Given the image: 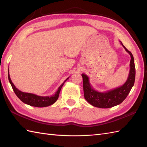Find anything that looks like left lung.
<instances>
[{"label": "left lung", "instance_id": "1", "mask_svg": "<svg viewBox=\"0 0 147 147\" xmlns=\"http://www.w3.org/2000/svg\"><path fill=\"white\" fill-rule=\"evenodd\" d=\"M121 44L130 55V69L126 82L123 85L117 88L101 92L96 91L90 83L89 78L85 74H82L83 83L84 97L92 105L98 108H111L120 104L124 101L134 85L135 80V66L134 57L121 42Z\"/></svg>", "mask_w": 147, "mask_h": 147}]
</instances>
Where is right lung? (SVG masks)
<instances>
[{
  "instance_id": "obj_1",
  "label": "right lung",
  "mask_w": 147,
  "mask_h": 147,
  "mask_svg": "<svg viewBox=\"0 0 147 147\" xmlns=\"http://www.w3.org/2000/svg\"><path fill=\"white\" fill-rule=\"evenodd\" d=\"M69 78V77L67 78L65 80L63 83H62V85L59 87L54 95H53L52 96H42L36 95L35 94H33V93L21 92L20 90H18L16 87L14 86L13 83H12V82L11 81L10 75H9V73L8 71L9 82L11 83L12 88L13 89L15 94L18 97L20 98L23 103H24V104H28L31 106H33V107H45L54 104L59 98V93H60V91L62 86L64 85V83L66 82Z\"/></svg>"
}]
</instances>
